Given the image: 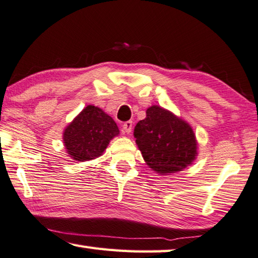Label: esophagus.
Wrapping results in <instances>:
<instances>
[{
    "mask_svg": "<svg viewBox=\"0 0 258 258\" xmlns=\"http://www.w3.org/2000/svg\"><path fill=\"white\" fill-rule=\"evenodd\" d=\"M121 127H123V132L124 133H131L132 132V127H133V121L132 120H127V121H125V123L123 124V126H121Z\"/></svg>",
    "mask_w": 258,
    "mask_h": 258,
    "instance_id": "1",
    "label": "esophagus"
}]
</instances>
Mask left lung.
Listing matches in <instances>:
<instances>
[{
    "label": "left lung",
    "mask_w": 258,
    "mask_h": 258,
    "mask_svg": "<svg viewBox=\"0 0 258 258\" xmlns=\"http://www.w3.org/2000/svg\"><path fill=\"white\" fill-rule=\"evenodd\" d=\"M134 138L145 162L159 174L179 171L196 156L190 126L159 106L148 108L147 117L135 126Z\"/></svg>",
    "instance_id": "left-lung-1"
}]
</instances>
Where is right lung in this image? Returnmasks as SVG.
Listing matches in <instances>:
<instances>
[{
    "mask_svg": "<svg viewBox=\"0 0 258 258\" xmlns=\"http://www.w3.org/2000/svg\"><path fill=\"white\" fill-rule=\"evenodd\" d=\"M119 130L115 120L95 106H87L64 132V144L74 160L99 157Z\"/></svg>",
    "mask_w": 258,
    "mask_h": 258,
    "instance_id": "obj_1",
    "label": "right lung"
}]
</instances>
